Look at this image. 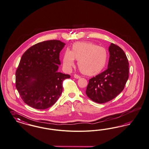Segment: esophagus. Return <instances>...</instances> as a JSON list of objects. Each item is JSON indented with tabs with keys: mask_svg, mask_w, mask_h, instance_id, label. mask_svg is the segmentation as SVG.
Instances as JSON below:
<instances>
[{
	"mask_svg": "<svg viewBox=\"0 0 149 149\" xmlns=\"http://www.w3.org/2000/svg\"><path fill=\"white\" fill-rule=\"evenodd\" d=\"M74 78H75V79H80V76H79V75H78L77 74H75L74 75Z\"/></svg>",
	"mask_w": 149,
	"mask_h": 149,
	"instance_id": "34e87169",
	"label": "esophagus"
}]
</instances>
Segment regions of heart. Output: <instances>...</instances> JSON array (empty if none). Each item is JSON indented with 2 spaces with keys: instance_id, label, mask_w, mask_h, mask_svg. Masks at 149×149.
<instances>
[{
  "instance_id": "b5f03b06",
  "label": "heart",
  "mask_w": 149,
  "mask_h": 149,
  "mask_svg": "<svg viewBox=\"0 0 149 149\" xmlns=\"http://www.w3.org/2000/svg\"><path fill=\"white\" fill-rule=\"evenodd\" d=\"M78 61V67L83 74L94 75L101 72L108 62V53L106 48L89 42H77L72 51L67 48L63 57V65L70 70Z\"/></svg>"
}]
</instances>
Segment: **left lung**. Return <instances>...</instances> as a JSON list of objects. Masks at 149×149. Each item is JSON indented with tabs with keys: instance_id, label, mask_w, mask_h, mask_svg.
I'll return each instance as SVG.
<instances>
[{
	"instance_id": "left-lung-1",
	"label": "left lung",
	"mask_w": 149,
	"mask_h": 149,
	"mask_svg": "<svg viewBox=\"0 0 149 149\" xmlns=\"http://www.w3.org/2000/svg\"><path fill=\"white\" fill-rule=\"evenodd\" d=\"M108 68L89 80L86 93L98 103L107 102L116 97L124 89L129 78V62L123 49L111 43L108 48Z\"/></svg>"
}]
</instances>
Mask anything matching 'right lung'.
<instances>
[{
    "label": "right lung",
    "mask_w": 149,
    "mask_h": 149,
    "mask_svg": "<svg viewBox=\"0 0 149 149\" xmlns=\"http://www.w3.org/2000/svg\"><path fill=\"white\" fill-rule=\"evenodd\" d=\"M65 44L59 40L38 43L21 57L16 71V87L23 101L32 108L45 109L62 94L63 81L70 76L58 72L59 53Z\"/></svg>",
    "instance_id": "right-lung-1"
}]
</instances>
